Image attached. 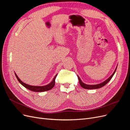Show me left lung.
Returning <instances> with one entry per match:
<instances>
[{
	"instance_id": "left-lung-1",
	"label": "left lung",
	"mask_w": 130,
	"mask_h": 130,
	"mask_svg": "<svg viewBox=\"0 0 130 130\" xmlns=\"http://www.w3.org/2000/svg\"><path fill=\"white\" fill-rule=\"evenodd\" d=\"M116 69H117V68H116V70H115V71L114 72V73H113V74L112 75H111V76H110V77L108 78V79H107L106 81H105L104 82H103V83H101V84H98V85H86V84H85L84 83H83V82H82L81 81V80H80V77H78V76H77V77H78V81H79V84H80V85H81V87H82V88H85V89H98V88H101L102 87H103V86H104L105 85H106V84H107L108 83V82L110 80H111L112 77L113 76V75L115 74V72H116Z\"/></svg>"
}]
</instances>
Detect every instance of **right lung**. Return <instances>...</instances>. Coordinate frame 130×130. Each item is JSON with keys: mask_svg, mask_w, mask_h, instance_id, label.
I'll return each instance as SVG.
<instances>
[{"mask_svg": "<svg viewBox=\"0 0 130 130\" xmlns=\"http://www.w3.org/2000/svg\"><path fill=\"white\" fill-rule=\"evenodd\" d=\"M15 74V75L16 76L17 80H18V81L20 82V84L21 85H22L24 87H25L26 88L28 89L31 91L33 92H45V91H47V90H50L51 89H52L54 86H55V78L57 76V75L56 74L55 76L53 78V81L50 82V83L48 85H47L46 86H31V85H29L27 84H26L24 82H22L19 78L17 76V75H16V74Z\"/></svg>", "mask_w": 130, "mask_h": 130, "instance_id": "add662e5", "label": "right lung"}]
</instances>
